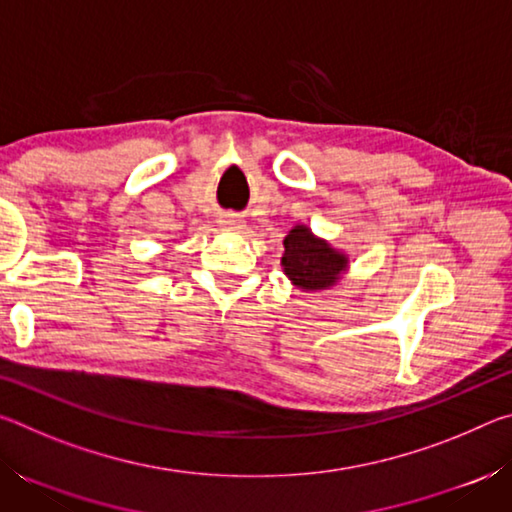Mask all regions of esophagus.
I'll return each instance as SVG.
<instances>
[{"label": "esophagus", "instance_id": "esophagus-1", "mask_svg": "<svg viewBox=\"0 0 512 512\" xmlns=\"http://www.w3.org/2000/svg\"><path fill=\"white\" fill-rule=\"evenodd\" d=\"M223 225H228V228H232V230H237L239 225H241V221L237 219V216H223V221H221Z\"/></svg>", "mask_w": 512, "mask_h": 512}]
</instances>
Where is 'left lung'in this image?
I'll use <instances>...</instances> for the list:
<instances>
[{
  "instance_id": "1",
  "label": "left lung",
  "mask_w": 512,
  "mask_h": 512,
  "mask_svg": "<svg viewBox=\"0 0 512 512\" xmlns=\"http://www.w3.org/2000/svg\"><path fill=\"white\" fill-rule=\"evenodd\" d=\"M284 275L302 291L334 287L348 268V257L318 239L307 225H296L284 237L282 253Z\"/></svg>"
}]
</instances>
